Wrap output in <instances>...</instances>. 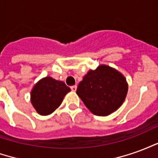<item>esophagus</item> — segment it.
<instances>
[{
	"label": "esophagus",
	"instance_id": "34e87169",
	"mask_svg": "<svg viewBox=\"0 0 158 158\" xmlns=\"http://www.w3.org/2000/svg\"><path fill=\"white\" fill-rule=\"evenodd\" d=\"M71 89H72V91H76V89H77V85L71 86Z\"/></svg>",
	"mask_w": 158,
	"mask_h": 158
}]
</instances>
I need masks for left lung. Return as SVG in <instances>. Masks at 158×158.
<instances>
[{"label":"left lung","instance_id":"1","mask_svg":"<svg viewBox=\"0 0 158 158\" xmlns=\"http://www.w3.org/2000/svg\"><path fill=\"white\" fill-rule=\"evenodd\" d=\"M128 92V83L112 67L100 65L90 69L78 85L77 95L88 109L97 116H108L118 109Z\"/></svg>","mask_w":158,"mask_h":158}]
</instances>
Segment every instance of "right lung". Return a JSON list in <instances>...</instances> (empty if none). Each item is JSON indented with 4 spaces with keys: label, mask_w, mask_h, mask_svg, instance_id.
<instances>
[{
    "label": "right lung",
    "mask_w": 158,
    "mask_h": 158,
    "mask_svg": "<svg viewBox=\"0 0 158 158\" xmlns=\"http://www.w3.org/2000/svg\"><path fill=\"white\" fill-rule=\"evenodd\" d=\"M70 90L63 81L56 80L52 77H45L33 87L30 101L40 115L46 116L62 104L64 96Z\"/></svg>",
    "instance_id": "add662e5"
}]
</instances>
